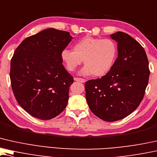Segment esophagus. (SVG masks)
<instances>
[{
  "label": "esophagus",
  "mask_w": 157,
  "mask_h": 157,
  "mask_svg": "<svg viewBox=\"0 0 157 157\" xmlns=\"http://www.w3.org/2000/svg\"><path fill=\"white\" fill-rule=\"evenodd\" d=\"M74 80L76 81H79V82H81V83H85L86 82V79L81 78H74Z\"/></svg>",
  "instance_id": "esophagus-1"
}]
</instances>
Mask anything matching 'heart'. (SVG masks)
<instances>
[{"label":"heart","instance_id":"obj_1","mask_svg":"<svg viewBox=\"0 0 157 157\" xmlns=\"http://www.w3.org/2000/svg\"><path fill=\"white\" fill-rule=\"evenodd\" d=\"M74 49H63L61 57L70 71H75L83 59L85 65L80 74L84 76L106 74L112 67L117 52L116 44L112 40L93 37H83L74 45Z\"/></svg>","mask_w":157,"mask_h":157}]
</instances>
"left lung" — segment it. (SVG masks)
<instances>
[{"mask_svg":"<svg viewBox=\"0 0 157 157\" xmlns=\"http://www.w3.org/2000/svg\"><path fill=\"white\" fill-rule=\"evenodd\" d=\"M110 37L117 43V58L105 76L88 81L85 89L93 113L114 122L128 116L140 105L150 72L146 52L137 41L122 32Z\"/></svg>","mask_w":157,"mask_h":157,"instance_id":"1","label":"left lung"}]
</instances>
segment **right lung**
Segmentation results:
<instances>
[{
  "mask_svg": "<svg viewBox=\"0 0 157 157\" xmlns=\"http://www.w3.org/2000/svg\"><path fill=\"white\" fill-rule=\"evenodd\" d=\"M73 37L49 28L30 36L17 47L10 78L19 105L32 116L50 120L64 110L74 78L62 64L61 53Z\"/></svg>",
  "mask_w": 157,
  "mask_h": 157,
  "instance_id": "right-lung-1",
  "label": "right lung"
}]
</instances>
